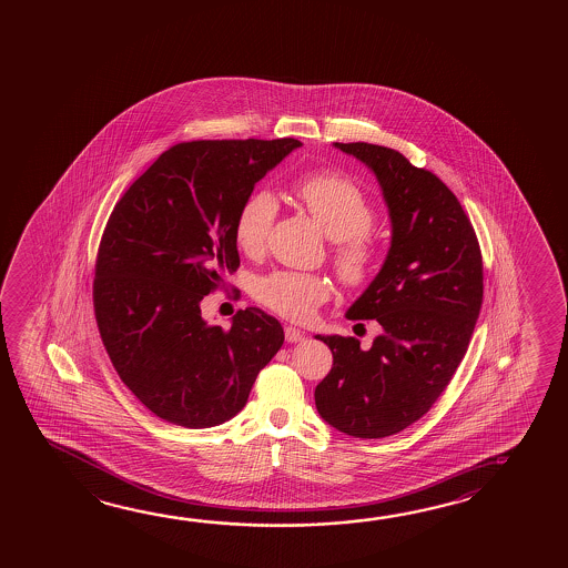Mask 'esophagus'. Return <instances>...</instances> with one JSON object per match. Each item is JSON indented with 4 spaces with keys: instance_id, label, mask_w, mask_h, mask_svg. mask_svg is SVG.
<instances>
[{
    "instance_id": "obj_1",
    "label": "esophagus",
    "mask_w": 568,
    "mask_h": 568,
    "mask_svg": "<svg viewBox=\"0 0 568 568\" xmlns=\"http://www.w3.org/2000/svg\"><path fill=\"white\" fill-rule=\"evenodd\" d=\"M305 335H303V331H298L295 326H285V341L287 343H298V341H303Z\"/></svg>"
}]
</instances>
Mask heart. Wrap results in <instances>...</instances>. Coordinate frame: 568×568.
I'll return each mask as SVG.
<instances>
[{"label":"heart","mask_w":568,"mask_h":568,"mask_svg":"<svg viewBox=\"0 0 568 568\" xmlns=\"http://www.w3.org/2000/svg\"><path fill=\"white\" fill-rule=\"evenodd\" d=\"M295 197L326 237L335 242L333 261L341 280L348 285L363 283L376 260V247L368 235L376 214L363 190L353 180L328 172L298 180ZM277 210V200L270 190H257L245 197L235 217V242L243 253L257 255L265 250ZM331 291L325 277L297 271H273L253 285V295L261 305L291 321H308L316 307L328 301Z\"/></svg>","instance_id":"b5f03b06"}]
</instances>
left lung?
Masks as SVG:
<instances>
[{"instance_id": "left-lung-1", "label": "left lung", "mask_w": 568, "mask_h": 568, "mask_svg": "<svg viewBox=\"0 0 568 568\" xmlns=\"http://www.w3.org/2000/svg\"><path fill=\"white\" fill-rule=\"evenodd\" d=\"M381 184L390 250L373 283L346 311L374 318L371 348L354 336L316 335L333 368L316 386L321 418L346 436L386 437L422 418L462 363L484 301V263L464 207L428 170L396 150L335 142Z\"/></svg>"}]
</instances>
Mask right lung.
<instances>
[{
    "label": "right lung",
    "instance_id": "1",
    "mask_svg": "<svg viewBox=\"0 0 568 568\" xmlns=\"http://www.w3.org/2000/svg\"><path fill=\"white\" fill-rule=\"evenodd\" d=\"M295 139L194 140L166 150L114 205L94 270V315L121 381L159 418L212 428L242 412L285 341L277 318L200 303L240 267L235 217Z\"/></svg>",
    "mask_w": 568,
    "mask_h": 568
}]
</instances>
